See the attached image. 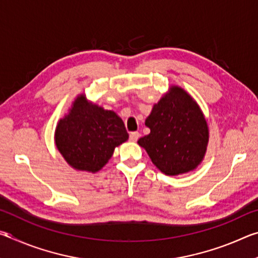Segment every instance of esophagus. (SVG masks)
<instances>
[{
    "label": "esophagus",
    "mask_w": 258,
    "mask_h": 258,
    "mask_svg": "<svg viewBox=\"0 0 258 258\" xmlns=\"http://www.w3.org/2000/svg\"><path fill=\"white\" fill-rule=\"evenodd\" d=\"M139 138H140L139 132H132L130 134V141H132V142H137Z\"/></svg>",
    "instance_id": "obj_1"
}]
</instances>
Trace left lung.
Masks as SVG:
<instances>
[{
	"label": "left lung",
	"mask_w": 258,
	"mask_h": 258,
	"mask_svg": "<svg viewBox=\"0 0 258 258\" xmlns=\"http://www.w3.org/2000/svg\"><path fill=\"white\" fill-rule=\"evenodd\" d=\"M150 133L138 141L160 172L176 176L195 171L207 151L209 130L197 101L178 85L154 104L146 119Z\"/></svg>",
	"instance_id": "1"
}]
</instances>
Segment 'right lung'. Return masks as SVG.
I'll return each instance as SVG.
<instances>
[{"instance_id":"right-lung-1","label":"right lung","mask_w":258,"mask_h":258,"mask_svg":"<svg viewBox=\"0 0 258 258\" xmlns=\"http://www.w3.org/2000/svg\"><path fill=\"white\" fill-rule=\"evenodd\" d=\"M128 140L125 125L115 111L78 94L56 124L54 143L66 163L76 171L97 173L115 148Z\"/></svg>"}]
</instances>
